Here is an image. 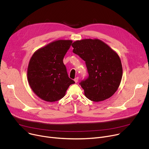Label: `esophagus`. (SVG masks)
<instances>
[{
  "mask_svg": "<svg viewBox=\"0 0 149 149\" xmlns=\"http://www.w3.org/2000/svg\"><path fill=\"white\" fill-rule=\"evenodd\" d=\"M74 80L75 82V83H77V82H78V77H76Z\"/></svg>",
  "mask_w": 149,
  "mask_h": 149,
  "instance_id": "1",
  "label": "esophagus"
}]
</instances>
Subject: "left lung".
I'll list each match as a JSON object with an SVG mask.
<instances>
[{
  "mask_svg": "<svg viewBox=\"0 0 149 149\" xmlns=\"http://www.w3.org/2000/svg\"><path fill=\"white\" fill-rule=\"evenodd\" d=\"M73 52L86 62L88 77L79 83L85 95L98 102L111 97L121 81L123 68L118 54L99 39L77 40Z\"/></svg>",
  "mask_w": 149,
  "mask_h": 149,
  "instance_id": "left-lung-1",
  "label": "left lung"
}]
</instances>
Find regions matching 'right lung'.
<instances>
[{
    "label": "right lung",
    "instance_id": "right-lung-1",
    "mask_svg": "<svg viewBox=\"0 0 149 149\" xmlns=\"http://www.w3.org/2000/svg\"><path fill=\"white\" fill-rule=\"evenodd\" d=\"M72 40H58L36 51L28 68V79L33 91L48 102L59 100L75 81L69 78L63 59Z\"/></svg>",
    "mask_w": 149,
    "mask_h": 149
}]
</instances>
